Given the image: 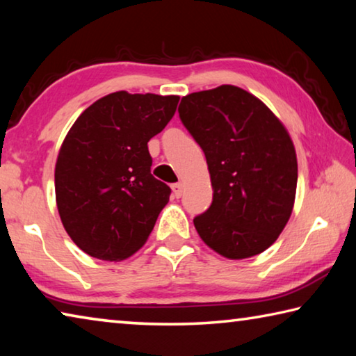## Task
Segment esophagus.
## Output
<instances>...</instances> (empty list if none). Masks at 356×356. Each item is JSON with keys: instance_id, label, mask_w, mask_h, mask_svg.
Masks as SVG:
<instances>
[{"instance_id": "1", "label": "esophagus", "mask_w": 356, "mask_h": 356, "mask_svg": "<svg viewBox=\"0 0 356 356\" xmlns=\"http://www.w3.org/2000/svg\"><path fill=\"white\" fill-rule=\"evenodd\" d=\"M171 188H172L174 196H176V197H180V196H182V190H184V185H182V184H180V182H177V184H172V185H171Z\"/></svg>"}]
</instances>
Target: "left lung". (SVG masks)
<instances>
[{
    "instance_id": "1",
    "label": "left lung",
    "mask_w": 356,
    "mask_h": 356,
    "mask_svg": "<svg viewBox=\"0 0 356 356\" xmlns=\"http://www.w3.org/2000/svg\"><path fill=\"white\" fill-rule=\"evenodd\" d=\"M179 116L206 154L213 201L193 222L222 257L261 254L292 215L297 154L284 124L242 88L221 84L182 97Z\"/></svg>"
}]
</instances>
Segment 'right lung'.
<instances>
[{
	"label": "right lung",
	"mask_w": 356,
	"mask_h": 356,
	"mask_svg": "<svg viewBox=\"0 0 356 356\" xmlns=\"http://www.w3.org/2000/svg\"><path fill=\"white\" fill-rule=\"evenodd\" d=\"M179 95L118 91L72 125L55 166L56 206L78 248L119 262L146 243L171 188L150 174L147 143L172 119Z\"/></svg>",
	"instance_id": "add662e5"
}]
</instances>
